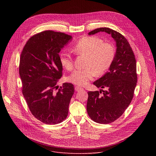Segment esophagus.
I'll return each instance as SVG.
<instances>
[{
    "label": "esophagus",
    "instance_id": "1",
    "mask_svg": "<svg viewBox=\"0 0 156 156\" xmlns=\"http://www.w3.org/2000/svg\"><path fill=\"white\" fill-rule=\"evenodd\" d=\"M83 89V88H82V87H79V86H76L75 87V90L76 91H80L82 90Z\"/></svg>",
    "mask_w": 156,
    "mask_h": 156
}]
</instances>
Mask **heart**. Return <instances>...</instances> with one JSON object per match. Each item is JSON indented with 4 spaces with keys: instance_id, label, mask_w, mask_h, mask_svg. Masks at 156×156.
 Wrapping results in <instances>:
<instances>
[{
    "instance_id": "1",
    "label": "heart",
    "mask_w": 156,
    "mask_h": 156,
    "mask_svg": "<svg viewBox=\"0 0 156 156\" xmlns=\"http://www.w3.org/2000/svg\"><path fill=\"white\" fill-rule=\"evenodd\" d=\"M72 51L77 55L86 56L83 69L74 71L69 76V81L78 86H84L95 75L104 74L112 64L115 52L113 46L95 36L84 37L80 39ZM60 62L65 69L71 70L73 62L69 52H63L60 55Z\"/></svg>"
}]
</instances>
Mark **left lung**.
I'll use <instances>...</instances> for the list:
<instances>
[{"instance_id": "obj_1", "label": "left lung", "mask_w": 156, "mask_h": 156, "mask_svg": "<svg viewBox=\"0 0 156 156\" xmlns=\"http://www.w3.org/2000/svg\"><path fill=\"white\" fill-rule=\"evenodd\" d=\"M99 32L111 35L115 41L116 52L108 72L93 83L106 90L89 91L86 108L93 121L107 124L119 119L132 101L137 83L136 62L129 44L122 34L108 28H98L88 34Z\"/></svg>"}]
</instances>
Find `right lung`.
Listing matches in <instances>:
<instances>
[{
  "label": "right lung",
  "instance_id": "obj_1",
  "mask_svg": "<svg viewBox=\"0 0 156 156\" xmlns=\"http://www.w3.org/2000/svg\"><path fill=\"white\" fill-rule=\"evenodd\" d=\"M72 40L63 33L45 31L32 36L21 54L23 95L31 114L44 123L58 124L68 115L73 84L65 83L57 91L55 88L62 75L59 52Z\"/></svg>",
  "mask_w": 156,
  "mask_h": 156
}]
</instances>
